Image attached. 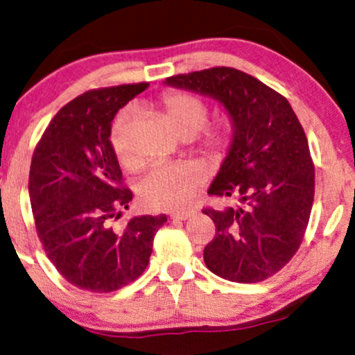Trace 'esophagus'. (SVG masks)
I'll use <instances>...</instances> for the list:
<instances>
[{"label":"esophagus","mask_w":355,"mask_h":355,"mask_svg":"<svg viewBox=\"0 0 355 355\" xmlns=\"http://www.w3.org/2000/svg\"><path fill=\"white\" fill-rule=\"evenodd\" d=\"M191 217V212L190 211H187V212H172V214H170V219H173V220H187V219H190Z\"/></svg>","instance_id":"esophagus-1"}]
</instances>
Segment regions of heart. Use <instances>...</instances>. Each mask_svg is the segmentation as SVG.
<instances>
[{
	"label": "heart",
	"mask_w": 355,
	"mask_h": 355,
	"mask_svg": "<svg viewBox=\"0 0 355 355\" xmlns=\"http://www.w3.org/2000/svg\"><path fill=\"white\" fill-rule=\"evenodd\" d=\"M165 120L178 136H195L207 121L206 103L188 94L172 92L162 98ZM131 115L121 112L113 123L110 133L112 149L123 167L133 168L136 157L128 144V125ZM230 143L229 125L212 130L202 141V149L211 157H220ZM205 178V170L198 164H160L146 173L139 182L141 205L154 211H180L190 205L196 188Z\"/></svg>",
	"instance_id": "obj_1"
}]
</instances>
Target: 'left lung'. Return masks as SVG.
Masks as SVG:
<instances>
[{"label": "left lung", "mask_w": 355, "mask_h": 355, "mask_svg": "<svg viewBox=\"0 0 355 355\" xmlns=\"http://www.w3.org/2000/svg\"><path fill=\"white\" fill-rule=\"evenodd\" d=\"M164 84L214 98L232 126L207 193L235 202L202 211L216 224L206 266L242 284L268 279L299 250L313 205L315 167L299 118L281 94L234 68L172 76Z\"/></svg>", "instance_id": "left-lung-1"}]
</instances>
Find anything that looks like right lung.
Returning <instances> with one entry per match:
<instances>
[{
    "label": "right lung",
    "instance_id": "1",
    "mask_svg": "<svg viewBox=\"0 0 355 355\" xmlns=\"http://www.w3.org/2000/svg\"><path fill=\"white\" fill-rule=\"evenodd\" d=\"M148 83L84 92L61 108L37 144L29 173L35 229L46 257L79 289L113 292L138 279L167 216H136L121 229L131 191L112 149L116 112Z\"/></svg>",
    "mask_w": 355,
    "mask_h": 355
}]
</instances>
